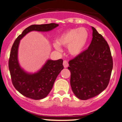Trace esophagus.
I'll list each match as a JSON object with an SVG mask.
<instances>
[{"instance_id": "obj_1", "label": "esophagus", "mask_w": 122, "mask_h": 122, "mask_svg": "<svg viewBox=\"0 0 122 122\" xmlns=\"http://www.w3.org/2000/svg\"><path fill=\"white\" fill-rule=\"evenodd\" d=\"M63 65H64V68H67V67L69 66V64H68V61H66V60H65V61H64V62H63Z\"/></svg>"}]
</instances>
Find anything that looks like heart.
Returning a JSON list of instances; mask_svg holds the SVG:
<instances>
[{"label":"heart","mask_w":122,"mask_h":122,"mask_svg":"<svg viewBox=\"0 0 122 122\" xmlns=\"http://www.w3.org/2000/svg\"><path fill=\"white\" fill-rule=\"evenodd\" d=\"M88 39V32L85 28L72 29L67 30L57 38L53 44L58 51H61L60 45L68 46V53L73 56H79L83 51Z\"/></svg>","instance_id":"b5f03b06"}]
</instances>
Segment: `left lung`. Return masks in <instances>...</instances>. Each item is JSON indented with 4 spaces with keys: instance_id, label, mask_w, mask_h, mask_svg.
Masks as SVG:
<instances>
[{
    "instance_id": "1",
    "label": "left lung",
    "mask_w": 122,
    "mask_h": 122,
    "mask_svg": "<svg viewBox=\"0 0 122 122\" xmlns=\"http://www.w3.org/2000/svg\"><path fill=\"white\" fill-rule=\"evenodd\" d=\"M92 40L86 49L69 61L71 86L75 96L87 100L97 96L108 85L113 68L108 45L92 27Z\"/></svg>"
}]
</instances>
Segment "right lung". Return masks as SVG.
Returning <instances> with one entry per match:
<instances>
[{
  "instance_id": "obj_1",
  "label": "right lung",
  "mask_w": 122,
  "mask_h": 122,
  "mask_svg": "<svg viewBox=\"0 0 122 122\" xmlns=\"http://www.w3.org/2000/svg\"><path fill=\"white\" fill-rule=\"evenodd\" d=\"M58 26L56 23L33 25L25 29L14 42L11 50L8 68L12 84L19 93L26 97L40 100L46 97L53 84L64 69L63 60H48L41 69L34 73H28L20 67L18 61V48L20 40L30 31H49Z\"/></svg>"
}]
</instances>
